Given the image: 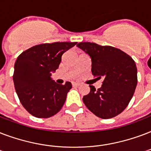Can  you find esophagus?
I'll return each mask as SVG.
<instances>
[{"label": "esophagus", "instance_id": "34e87169", "mask_svg": "<svg viewBox=\"0 0 151 151\" xmlns=\"http://www.w3.org/2000/svg\"><path fill=\"white\" fill-rule=\"evenodd\" d=\"M72 86H80V83H76V82H72Z\"/></svg>", "mask_w": 151, "mask_h": 151}]
</instances>
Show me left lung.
Masks as SVG:
<instances>
[{
  "mask_svg": "<svg viewBox=\"0 0 151 151\" xmlns=\"http://www.w3.org/2000/svg\"><path fill=\"white\" fill-rule=\"evenodd\" d=\"M77 46L91 59V72L104 79L98 90L83 98L85 106L102 119L114 117L128 106L137 85V68L132 57L119 49L93 42H79Z\"/></svg>",
  "mask_w": 151,
  "mask_h": 151,
  "instance_id": "obj_1",
  "label": "left lung"
}]
</instances>
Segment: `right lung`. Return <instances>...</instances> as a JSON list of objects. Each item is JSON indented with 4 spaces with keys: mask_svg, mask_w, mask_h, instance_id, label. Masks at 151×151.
Here are the masks:
<instances>
[{
    "mask_svg": "<svg viewBox=\"0 0 151 151\" xmlns=\"http://www.w3.org/2000/svg\"><path fill=\"white\" fill-rule=\"evenodd\" d=\"M77 42L44 43L25 50L16 60L13 82L21 104L38 118H48L60 110L72 83H57L52 73L58 68L63 53Z\"/></svg>",
    "mask_w": 151,
    "mask_h": 151,
    "instance_id": "right-lung-1",
    "label": "right lung"
}]
</instances>
